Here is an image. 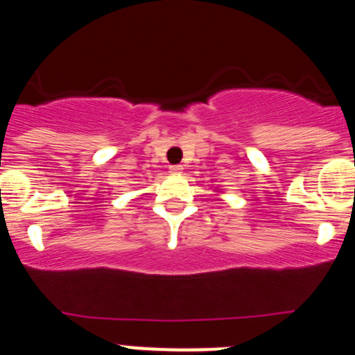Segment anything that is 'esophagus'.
<instances>
[{
	"mask_svg": "<svg viewBox=\"0 0 355 355\" xmlns=\"http://www.w3.org/2000/svg\"><path fill=\"white\" fill-rule=\"evenodd\" d=\"M168 171H171L172 174H181L183 167H181V165H171V168H168Z\"/></svg>",
	"mask_w": 355,
	"mask_h": 355,
	"instance_id": "1",
	"label": "esophagus"
}]
</instances>
